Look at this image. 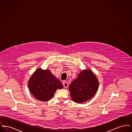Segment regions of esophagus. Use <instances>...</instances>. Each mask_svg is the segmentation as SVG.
Returning <instances> with one entry per match:
<instances>
[{
    "instance_id": "1",
    "label": "esophagus",
    "mask_w": 132,
    "mask_h": 132,
    "mask_svg": "<svg viewBox=\"0 0 132 132\" xmlns=\"http://www.w3.org/2000/svg\"><path fill=\"white\" fill-rule=\"evenodd\" d=\"M63 85L64 88H67L68 87V83L67 82H63Z\"/></svg>"
}]
</instances>
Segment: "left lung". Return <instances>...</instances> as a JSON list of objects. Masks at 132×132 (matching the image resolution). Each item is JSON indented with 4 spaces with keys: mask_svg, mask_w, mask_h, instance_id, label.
<instances>
[{
    "mask_svg": "<svg viewBox=\"0 0 132 132\" xmlns=\"http://www.w3.org/2000/svg\"><path fill=\"white\" fill-rule=\"evenodd\" d=\"M98 81L90 70L82 71L69 86L71 98L81 103L90 100L97 92Z\"/></svg>",
    "mask_w": 132,
    "mask_h": 132,
    "instance_id": "left-lung-1",
    "label": "left lung"
}]
</instances>
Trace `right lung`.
Masks as SVG:
<instances>
[{
  "mask_svg": "<svg viewBox=\"0 0 132 132\" xmlns=\"http://www.w3.org/2000/svg\"><path fill=\"white\" fill-rule=\"evenodd\" d=\"M30 91L38 100L49 101L58 88H63L61 82L52 74L50 71L39 68L29 81Z\"/></svg>",
  "mask_w": 132,
  "mask_h": 132,
  "instance_id": "right-lung-1",
  "label": "right lung"
}]
</instances>
